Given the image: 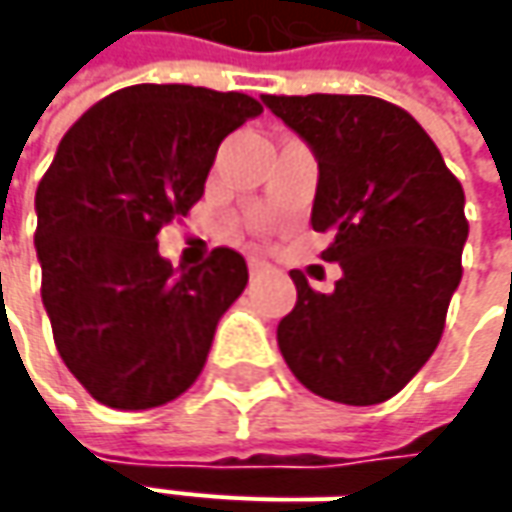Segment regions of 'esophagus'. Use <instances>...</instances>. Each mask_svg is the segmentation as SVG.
<instances>
[{
	"label": "esophagus",
	"mask_w": 512,
	"mask_h": 512,
	"mask_svg": "<svg viewBox=\"0 0 512 512\" xmlns=\"http://www.w3.org/2000/svg\"><path fill=\"white\" fill-rule=\"evenodd\" d=\"M247 270H250V273L256 276V273L267 270V262H265V259H259V256H250V259H247Z\"/></svg>",
	"instance_id": "esophagus-1"
}]
</instances>
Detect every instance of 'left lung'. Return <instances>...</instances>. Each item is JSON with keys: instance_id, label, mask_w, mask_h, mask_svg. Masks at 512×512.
I'll return each instance as SVG.
<instances>
[{"instance_id": "8db88e82", "label": "left lung", "mask_w": 512, "mask_h": 512, "mask_svg": "<svg viewBox=\"0 0 512 512\" xmlns=\"http://www.w3.org/2000/svg\"><path fill=\"white\" fill-rule=\"evenodd\" d=\"M319 159L310 225L330 233L333 293L293 270L276 339L293 376L330 402H387L433 356L462 282L464 190L424 128L379 96H262Z\"/></svg>"}]
</instances>
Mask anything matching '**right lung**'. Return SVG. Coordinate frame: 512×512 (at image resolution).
<instances>
[{"mask_svg": "<svg viewBox=\"0 0 512 512\" xmlns=\"http://www.w3.org/2000/svg\"><path fill=\"white\" fill-rule=\"evenodd\" d=\"M262 105L236 90L130 85L82 113L36 187V256L53 342L96 402L150 410L199 379L247 285L242 253L176 273L156 233L187 216L227 133Z\"/></svg>", "mask_w": 512, "mask_h": 512, "instance_id": "right-lung-1", "label": "right lung"}]
</instances>
